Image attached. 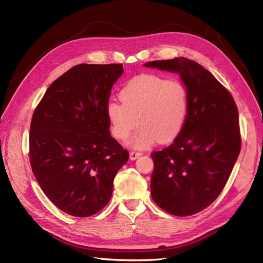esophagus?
I'll return each instance as SVG.
<instances>
[{
	"instance_id": "obj_1",
	"label": "esophagus",
	"mask_w": 263,
	"mask_h": 263,
	"mask_svg": "<svg viewBox=\"0 0 263 263\" xmlns=\"http://www.w3.org/2000/svg\"><path fill=\"white\" fill-rule=\"evenodd\" d=\"M141 155H142L141 153H137V151H130L129 158H130V160H136V159L139 158Z\"/></svg>"
}]
</instances>
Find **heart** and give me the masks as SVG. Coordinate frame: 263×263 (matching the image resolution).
Returning a JSON list of instances; mask_svg holds the SVG:
<instances>
[{
  "label": "heart",
  "instance_id": "heart-1",
  "mask_svg": "<svg viewBox=\"0 0 263 263\" xmlns=\"http://www.w3.org/2000/svg\"><path fill=\"white\" fill-rule=\"evenodd\" d=\"M119 99L122 104L110 101L105 107L110 133L125 141L137 124L139 128L128 141L134 149H147L158 140L170 142L184 127L189 97L184 84L178 80L141 74L123 87Z\"/></svg>",
  "mask_w": 263,
  "mask_h": 263
}]
</instances>
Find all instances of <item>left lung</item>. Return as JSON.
I'll use <instances>...</instances> for the list:
<instances>
[{
  "mask_svg": "<svg viewBox=\"0 0 263 263\" xmlns=\"http://www.w3.org/2000/svg\"><path fill=\"white\" fill-rule=\"evenodd\" d=\"M178 73L189 112L173 144L151 154V196L163 211L189 216L210 206L224 189L240 153L239 116L230 93L209 70L180 57L144 65Z\"/></svg>",
  "mask_w": 263,
  "mask_h": 263,
  "instance_id": "8db88e82",
  "label": "left lung"
}]
</instances>
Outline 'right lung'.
<instances>
[{
    "label": "right lung",
    "instance_id": "1",
    "mask_svg": "<svg viewBox=\"0 0 263 263\" xmlns=\"http://www.w3.org/2000/svg\"><path fill=\"white\" fill-rule=\"evenodd\" d=\"M123 65L74 66L47 89L30 123L29 160L46 196L76 217L108 203L129 154L110 136L105 107Z\"/></svg>",
    "mask_w": 263,
    "mask_h": 263
}]
</instances>
